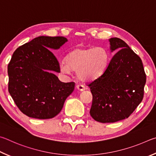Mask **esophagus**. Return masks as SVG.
Here are the masks:
<instances>
[{
	"mask_svg": "<svg viewBox=\"0 0 156 156\" xmlns=\"http://www.w3.org/2000/svg\"><path fill=\"white\" fill-rule=\"evenodd\" d=\"M76 88L79 91H83V90H85V89H86L85 86H84L83 85H81V84H78V85H76Z\"/></svg>",
	"mask_w": 156,
	"mask_h": 156,
	"instance_id": "esophagus-1",
	"label": "esophagus"
}]
</instances>
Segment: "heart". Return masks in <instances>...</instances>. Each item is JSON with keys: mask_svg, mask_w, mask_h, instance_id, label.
Listing matches in <instances>:
<instances>
[{"mask_svg": "<svg viewBox=\"0 0 156 156\" xmlns=\"http://www.w3.org/2000/svg\"><path fill=\"white\" fill-rule=\"evenodd\" d=\"M109 55L102 47L77 48L68 54L66 62L60 64L63 73L76 72V76L83 81H90L100 77L107 69Z\"/></svg>", "mask_w": 156, "mask_h": 156, "instance_id": "1", "label": "heart"}]
</instances>
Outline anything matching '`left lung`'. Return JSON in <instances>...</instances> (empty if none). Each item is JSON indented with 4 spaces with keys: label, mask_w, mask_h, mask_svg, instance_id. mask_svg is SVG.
Segmentation results:
<instances>
[{
    "label": "left lung",
    "mask_w": 156,
    "mask_h": 156,
    "mask_svg": "<svg viewBox=\"0 0 156 156\" xmlns=\"http://www.w3.org/2000/svg\"><path fill=\"white\" fill-rule=\"evenodd\" d=\"M112 57L105 73L88 84L92 94L90 114L105 123L127 119L141 103L146 83L142 60L123 40H110Z\"/></svg>",
    "instance_id": "1"
}]
</instances>
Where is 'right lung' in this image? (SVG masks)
Listing matches in <instances>:
<instances>
[{
  "label": "right lung",
  "instance_id": "obj_1",
  "mask_svg": "<svg viewBox=\"0 0 156 156\" xmlns=\"http://www.w3.org/2000/svg\"><path fill=\"white\" fill-rule=\"evenodd\" d=\"M64 37L40 36L16 49L8 64V90L22 112L31 118L52 119L64 106L75 83H64L53 71L59 62L49 49H59Z\"/></svg>",
  "mask_w": 156,
  "mask_h": 156
}]
</instances>
